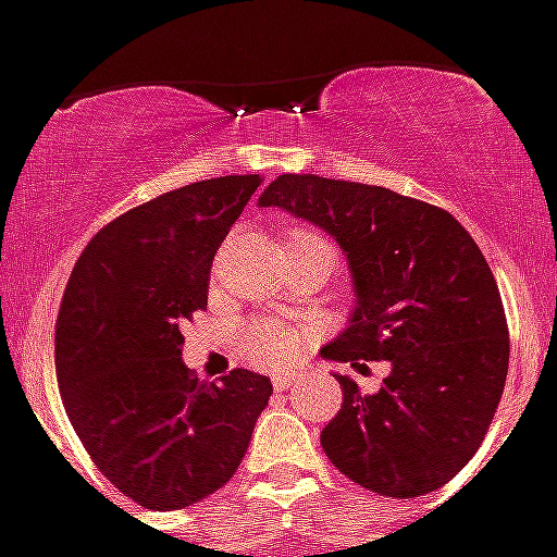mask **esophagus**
Returning a JSON list of instances; mask_svg holds the SVG:
<instances>
[{
    "label": "esophagus",
    "mask_w": 557,
    "mask_h": 557,
    "mask_svg": "<svg viewBox=\"0 0 557 557\" xmlns=\"http://www.w3.org/2000/svg\"><path fill=\"white\" fill-rule=\"evenodd\" d=\"M299 375H294V372H283V375H274V389L277 393H285V389H292L294 384H297Z\"/></svg>",
    "instance_id": "esophagus-1"
}]
</instances>
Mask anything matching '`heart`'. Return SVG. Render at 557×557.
Returning <instances> with one entry per match:
<instances>
[{"label":"heart","instance_id":"1","mask_svg":"<svg viewBox=\"0 0 557 557\" xmlns=\"http://www.w3.org/2000/svg\"><path fill=\"white\" fill-rule=\"evenodd\" d=\"M283 249H327L333 251L325 240L319 238L317 232L306 230V226H292L285 232ZM240 345H244V356L258 367H277L283 361L294 359V352L302 345V333L288 327L280 319H251L240 327Z\"/></svg>","mask_w":557,"mask_h":557}]
</instances>
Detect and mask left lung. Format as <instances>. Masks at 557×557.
<instances>
[{
    "mask_svg": "<svg viewBox=\"0 0 557 557\" xmlns=\"http://www.w3.org/2000/svg\"><path fill=\"white\" fill-rule=\"evenodd\" d=\"M260 207L322 226L347 251L359 308L322 356L393 364L375 395L336 375L345 404L322 432L327 459L393 499L451 482L491 429L510 361L499 285L480 246L440 207L313 173L277 176Z\"/></svg>",
    "mask_w": 557,
    "mask_h": 557,
    "instance_id": "8db88e82",
    "label": "left lung"
}]
</instances>
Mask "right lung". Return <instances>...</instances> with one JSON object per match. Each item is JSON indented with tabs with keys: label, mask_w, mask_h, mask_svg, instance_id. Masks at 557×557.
I'll use <instances>...</instances> for the list:
<instances>
[{
	"label": "right lung",
	"mask_w": 557,
	"mask_h": 557,
	"mask_svg": "<svg viewBox=\"0 0 557 557\" xmlns=\"http://www.w3.org/2000/svg\"><path fill=\"white\" fill-rule=\"evenodd\" d=\"M260 176L178 187L123 212L81 251L55 319L66 418L111 485L148 510H182L238 471L272 381H198L182 325L207 308L210 269Z\"/></svg>",
	"instance_id": "1"
}]
</instances>
